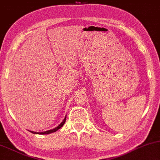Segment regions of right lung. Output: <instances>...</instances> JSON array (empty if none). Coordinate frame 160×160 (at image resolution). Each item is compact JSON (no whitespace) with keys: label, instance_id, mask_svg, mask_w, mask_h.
Segmentation results:
<instances>
[{"label":"right lung","instance_id":"1","mask_svg":"<svg viewBox=\"0 0 160 160\" xmlns=\"http://www.w3.org/2000/svg\"><path fill=\"white\" fill-rule=\"evenodd\" d=\"M65 120H66V117H65V118H64V120L62 121V122L61 124H59L58 127H57V128H56L53 129V130H48V131H45V132H33V131H30V132H32V133H34V134H49V133H51V132H56V131H57V130H58L59 129H60V128H62V127L63 125H64L65 122Z\"/></svg>","mask_w":160,"mask_h":160}]
</instances>
